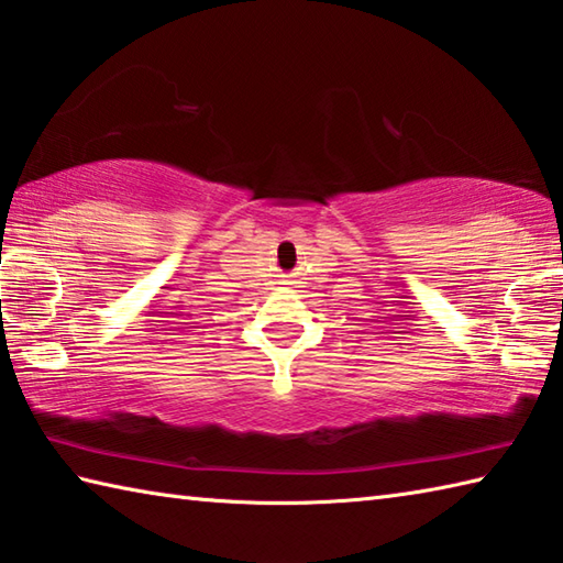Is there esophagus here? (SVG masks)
I'll use <instances>...</instances> for the list:
<instances>
[{"instance_id": "1", "label": "esophagus", "mask_w": 563, "mask_h": 563, "mask_svg": "<svg viewBox=\"0 0 563 563\" xmlns=\"http://www.w3.org/2000/svg\"><path fill=\"white\" fill-rule=\"evenodd\" d=\"M284 284H296V282H294V277H291V274H289V277H284Z\"/></svg>"}]
</instances>
